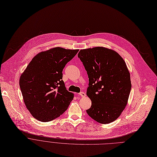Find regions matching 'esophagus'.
<instances>
[{"mask_svg": "<svg viewBox=\"0 0 157 157\" xmlns=\"http://www.w3.org/2000/svg\"><path fill=\"white\" fill-rule=\"evenodd\" d=\"M79 95H80L82 97H85L86 96V94L84 92H80L79 93Z\"/></svg>", "mask_w": 157, "mask_h": 157, "instance_id": "1", "label": "esophagus"}]
</instances>
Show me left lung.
<instances>
[{"mask_svg":"<svg viewBox=\"0 0 157 157\" xmlns=\"http://www.w3.org/2000/svg\"><path fill=\"white\" fill-rule=\"evenodd\" d=\"M78 57L89 78L86 95L91 106L87 114L101 124L115 121L127 105L131 90L126 62L117 52L103 47L82 49Z\"/></svg>","mask_w":157,"mask_h":157,"instance_id":"obj_1","label":"left lung"}]
</instances>
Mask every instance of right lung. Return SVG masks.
Returning <instances> with one entry per match:
<instances>
[{"label":"right lung","instance_id":"add662e5","mask_svg":"<svg viewBox=\"0 0 157 157\" xmlns=\"http://www.w3.org/2000/svg\"><path fill=\"white\" fill-rule=\"evenodd\" d=\"M78 49L57 47L41 52L29 62L20 78L23 101L35 119L54 120L63 114L74 98L62 80V71Z\"/></svg>","mask_w":157,"mask_h":157}]
</instances>
